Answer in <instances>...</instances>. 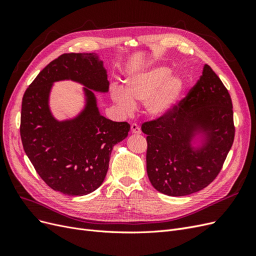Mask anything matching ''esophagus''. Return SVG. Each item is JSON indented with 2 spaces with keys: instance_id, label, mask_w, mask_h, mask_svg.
<instances>
[{
  "instance_id": "34e87169",
  "label": "esophagus",
  "mask_w": 256,
  "mask_h": 256,
  "mask_svg": "<svg viewBox=\"0 0 256 256\" xmlns=\"http://www.w3.org/2000/svg\"><path fill=\"white\" fill-rule=\"evenodd\" d=\"M131 132H132L134 134H140L141 128L138 127L136 124H132V125H131Z\"/></svg>"
}]
</instances>
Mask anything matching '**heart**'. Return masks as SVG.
I'll return each instance as SVG.
<instances>
[{"instance_id": "heart-1", "label": "heart", "mask_w": 256, "mask_h": 256, "mask_svg": "<svg viewBox=\"0 0 256 256\" xmlns=\"http://www.w3.org/2000/svg\"><path fill=\"white\" fill-rule=\"evenodd\" d=\"M171 69L154 67L127 79L125 90L116 88L112 99L120 110L130 112L134 104L145 102L146 112L154 118L164 116L172 109L180 96L184 83L180 76H171Z\"/></svg>"}]
</instances>
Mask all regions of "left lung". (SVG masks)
<instances>
[{
	"label": "left lung",
	"mask_w": 256,
	"mask_h": 256,
	"mask_svg": "<svg viewBox=\"0 0 256 256\" xmlns=\"http://www.w3.org/2000/svg\"><path fill=\"white\" fill-rule=\"evenodd\" d=\"M146 170L154 188L170 196L204 189L220 173L234 142L228 90L209 65L182 100L157 120L145 122ZM201 134L202 146L190 142Z\"/></svg>",
	"instance_id": "left-lung-1"
}]
</instances>
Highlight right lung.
I'll return each mask as SVG.
<instances>
[{
	"instance_id": "obj_1",
	"label": "right lung",
	"mask_w": 256,
	"mask_h": 256,
	"mask_svg": "<svg viewBox=\"0 0 256 256\" xmlns=\"http://www.w3.org/2000/svg\"><path fill=\"white\" fill-rule=\"evenodd\" d=\"M62 80L84 85L86 106L74 119L60 122L50 111L48 97L52 83ZM109 84L104 62L96 53H65L46 66L23 95V148L53 190L82 196L104 182L113 146L130 130L128 122H113L99 113L92 90L106 92Z\"/></svg>"
}]
</instances>
